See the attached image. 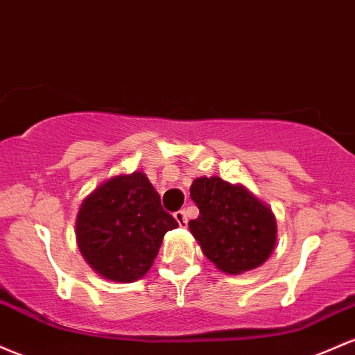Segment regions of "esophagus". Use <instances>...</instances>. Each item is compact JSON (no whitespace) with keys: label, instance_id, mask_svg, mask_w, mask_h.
<instances>
[{"label":"esophagus","instance_id":"obj_1","mask_svg":"<svg viewBox=\"0 0 355 355\" xmlns=\"http://www.w3.org/2000/svg\"><path fill=\"white\" fill-rule=\"evenodd\" d=\"M173 217H175V219H177L178 225H180V227H185V225L189 224V219H187V212H185V210H177V212L173 214Z\"/></svg>","mask_w":355,"mask_h":355}]
</instances>
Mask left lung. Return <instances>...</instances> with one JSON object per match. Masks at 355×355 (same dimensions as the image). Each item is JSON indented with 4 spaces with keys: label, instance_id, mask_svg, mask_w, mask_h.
Returning a JSON list of instances; mask_svg holds the SVG:
<instances>
[{
    "label": "left lung",
    "instance_id": "8db88e82",
    "mask_svg": "<svg viewBox=\"0 0 355 355\" xmlns=\"http://www.w3.org/2000/svg\"><path fill=\"white\" fill-rule=\"evenodd\" d=\"M190 197L198 207L190 232L220 271L239 275L261 266L276 243V220L270 207L244 187L219 177L193 180Z\"/></svg>",
    "mask_w": 355,
    "mask_h": 355
}]
</instances>
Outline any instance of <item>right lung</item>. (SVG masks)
<instances>
[{
    "instance_id": "right-lung-1",
    "label": "right lung",
    "mask_w": 355,
    "mask_h": 355,
    "mask_svg": "<svg viewBox=\"0 0 355 355\" xmlns=\"http://www.w3.org/2000/svg\"><path fill=\"white\" fill-rule=\"evenodd\" d=\"M175 227L146 175L135 171L104 182L83 202L77 244L103 278L130 283L150 270L163 236Z\"/></svg>"
}]
</instances>
